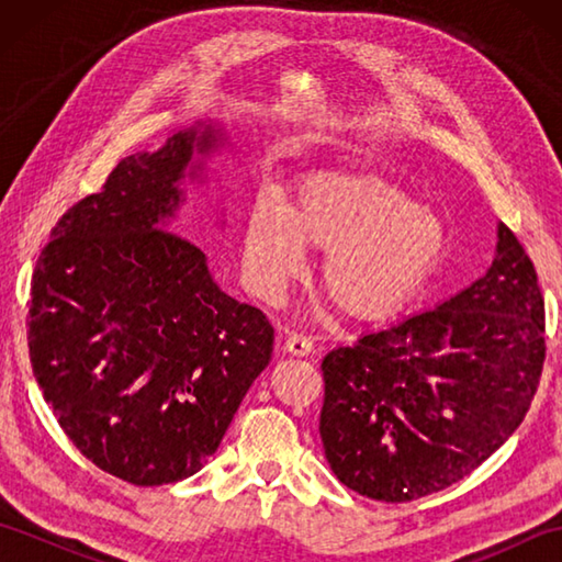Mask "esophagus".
Here are the masks:
<instances>
[{
	"mask_svg": "<svg viewBox=\"0 0 562 562\" xmlns=\"http://www.w3.org/2000/svg\"><path fill=\"white\" fill-rule=\"evenodd\" d=\"M284 350H288L294 357H306V355H312L314 342L308 340L306 336H296V333H292V336L284 340Z\"/></svg>",
	"mask_w": 562,
	"mask_h": 562,
	"instance_id": "esophagus-1",
	"label": "esophagus"
}]
</instances>
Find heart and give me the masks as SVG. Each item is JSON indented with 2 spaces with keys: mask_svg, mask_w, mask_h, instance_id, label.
Masks as SVG:
<instances>
[{
  "mask_svg": "<svg viewBox=\"0 0 562 562\" xmlns=\"http://www.w3.org/2000/svg\"><path fill=\"white\" fill-rule=\"evenodd\" d=\"M321 250V284L338 312L381 321L420 296L449 248V224L384 178L326 171L294 188L290 210L260 195L246 212L241 262L260 300L278 302Z\"/></svg>",
  "mask_w": 562,
  "mask_h": 562,
  "instance_id": "obj_1",
  "label": "heart"
}]
</instances>
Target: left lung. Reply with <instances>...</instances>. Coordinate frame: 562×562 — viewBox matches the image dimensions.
<instances>
[{
	"instance_id": "8db88e82",
	"label": "left lung",
	"mask_w": 562,
	"mask_h": 562,
	"mask_svg": "<svg viewBox=\"0 0 562 562\" xmlns=\"http://www.w3.org/2000/svg\"><path fill=\"white\" fill-rule=\"evenodd\" d=\"M543 355L533 262L499 222L491 268L469 288L324 357L333 473L381 503L459 483L521 425Z\"/></svg>"
}]
</instances>
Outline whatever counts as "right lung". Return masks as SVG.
<instances>
[{
	"label": "right lung",
	"instance_id": "1",
	"mask_svg": "<svg viewBox=\"0 0 562 562\" xmlns=\"http://www.w3.org/2000/svg\"><path fill=\"white\" fill-rule=\"evenodd\" d=\"M232 147L207 117L123 159L63 214L33 272L29 350L43 398L83 457L127 483L198 473L270 362L268 318L171 234L188 190L205 188ZM212 210L224 226L222 200Z\"/></svg>",
	"mask_w": 562,
	"mask_h": 562
}]
</instances>
